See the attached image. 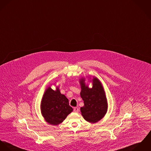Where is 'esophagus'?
<instances>
[{"label":"esophagus","mask_w":151,"mask_h":151,"mask_svg":"<svg viewBox=\"0 0 151 151\" xmlns=\"http://www.w3.org/2000/svg\"><path fill=\"white\" fill-rule=\"evenodd\" d=\"M73 112H79V108L77 107H74L73 108Z\"/></svg>","instance_id":"1"}]
</instances>
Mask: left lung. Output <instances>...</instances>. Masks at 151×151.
<instances>
[{
  "label": "left lung",
  "instance_id": "1",
  "mask_svg": "<svg viewBox=\"0 0 151 151\" xmlns=\"http://www.w3.org/2000/svg\"><path fill=\"white\" fill-rule=\"evenodd\" d=\"M83 79L81 81V96L84 101V106L81 111L84 119L91 123L101 120L107 111V101L100 82L96 78L93 79V87L88 88Z\"/></svg>",
  "mask_w": 151,
  "mask_h": 151
}]
</instances>
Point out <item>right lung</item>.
<instances>
[{
  "label": "right lung",
  "instance_id": "right-lung-1",
  "mask_svg": "<svg viewBox=\"0 0 151 151\" xmlns=\"http://www.w3.org/2000/svg\"><path fill=\"white\" fill-rule=\"evenodd\" d=\"M73 111L69 101L61 94L57 88L55 91L49 87L46 90L41 103V111L46 121L52 125L62 123Z\"/></svg>",
  "mask_w": 151,
  "mask_h": 151
}]
</instances>
